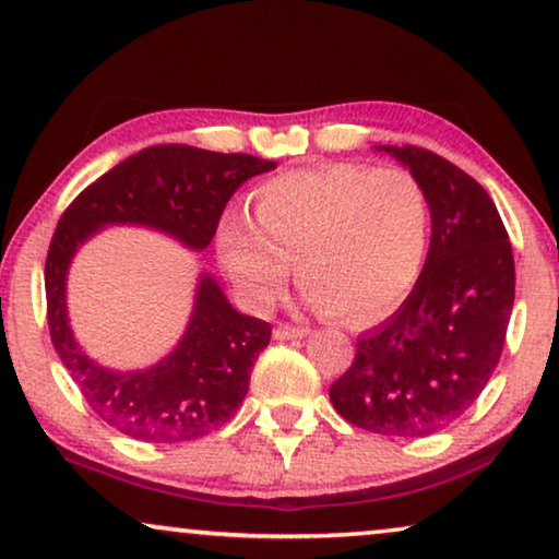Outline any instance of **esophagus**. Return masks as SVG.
<instances>
[{
    "label": "esophagus",
    "mask_w": 559,
    "mask_h": 559,
    "mask_svg": "<svg viewBox=\"0 0 559 559\" xmlns=\"http://www.w3.org/2000/svg\"><path fill=\"white\" fill-rule=\"evenodd\" d=\"M310 333L308 325H289V323H280L274 328V338L277 341H295V338H305Z\"/></svg>",
    "instance_id": "1"
}]
</instances>
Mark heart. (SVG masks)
I'll list each match as a JSON object with an SVG mask.
<instances>
[{
    "label": "heart",
    "mask_w": 559,
    "mask_h": 559,
    "mask_svg": "<svg viewBox=\"0 0 559 559\" xmlns=\"http://www.w3.org/2000/svg\"><path fill=\"white\" fill-rule=\"evenodd\" d=\"M251 203L257 224L228 211L216 228L221 264L251 302H270L297 262L318 308L371 323L423 277L432 209L423 182L402 167L335 163L282 173Z\"/></svg>",
    "instance_id": "1"
}]
</instances>
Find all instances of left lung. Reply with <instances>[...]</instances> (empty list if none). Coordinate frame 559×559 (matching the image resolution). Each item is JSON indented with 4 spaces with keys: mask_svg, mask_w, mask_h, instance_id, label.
I'll list each match as a JSON object with an SVG mask.
<instances>
[{
    "mask_svg": "<svg viewBox=\"0 0 559 559\" xmlns=\"http://www.w3.org/2000/svg\"><path fill=\"white\" fill-rule=\"evenodd\" d=\"M379 150L427 190L430 251L402 308L358 338L331 402L361 430L427 438L455 423L499 366L514 308V254L491 195L468 173L415 144Z\"/></svg>",
    "mask_w": 559,
    "mask_h": 559,
    "instance_id": "1",
    "label": "left lung"
}]
</instances>
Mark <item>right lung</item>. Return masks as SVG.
I'll return each mask as SVG.
<instances>
[{"label":"right lung","instance_id":"obj_1","mask_svg":"<svg viewBox=\"0 0 559 559\" xmlns=\"http://www.w3.org/2000/svg\"><path fill=\"white\" fill-rule=\"evenodd\" d=\"M277 163L157 144L111 167L68 205L45 259L48 328L56 354L88 407L114 430L144 442H188L218 430L241 407L251 369L272 325L241 316L203 272L190 323L163 361L142 371H111L83 354L66 308V277L79 247L104 226L132 224L170 234L203 251L236 188Z\"/></svg>","mask_w":559,"mask_h":559}]
</instances>
